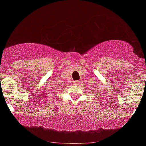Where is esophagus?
<instances>
[{"instance_id": "obj_1", "label": "esophagus", "mask_w": 146, "mask_h": 146, "mask_svg": "<svg viewBox=\"0 0 146 146\" xmlns=\"http://www.w3.org/2000/svg\"><path fill=\"white\" fill-rule=\"evenodd\" d=\"M80 84V81H75L74 82V84L75 85H79Z\"/></svg>"}]
</instances>
